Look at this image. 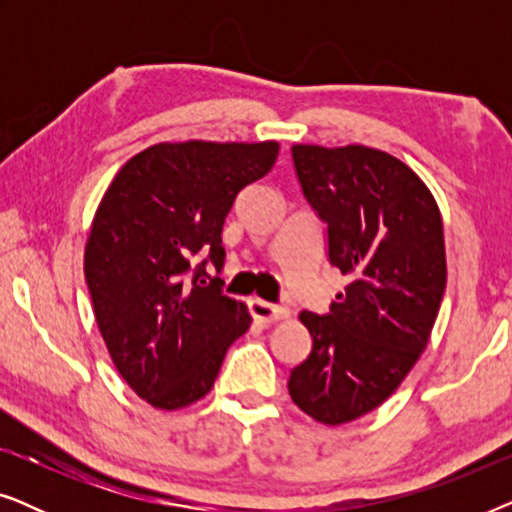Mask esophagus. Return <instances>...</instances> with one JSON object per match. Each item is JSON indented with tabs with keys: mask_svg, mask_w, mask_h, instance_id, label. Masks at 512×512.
<instances>
[{
	"mask_svg": "<svg viewBox=\"0 0 512 512\" xmlns=\"http://www.w3.org/2000/svg\"><path fill=\"white\" fill-rule=\"evenodd\" d=\"M249 312H251V317H254L256 321H261V324H277V321H284L286 317H289V310H286V307L265 303V300H261V298L249 300Z\"/></svg>",
	"mask_w": 512,
	"mask_h": 512,
	"instance_id": "esophagus-1",
	"label": "esophagus"
}]
</instances>
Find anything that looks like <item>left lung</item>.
<instances>
[{
  "mask_svg": "<svg viewBox=\"0 0 512 512\" xmlns=\"http://www.w3.org/2000/svg\"><path fill=\"white\" fill-rule=\"evenodd\" d=\"M303 193L326 221L328 258L349 275L328 314L300 312L312 352L289 394L326 426L382 405L429 345L447 284L443 216L403 160L370 146L293 144Z\"/></svg>",
  "mask_w": 512,
  "mask_h": 512,
  "instance_id": "obj_1",
  "label": "left lung"
}]
</instances>
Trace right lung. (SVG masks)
<instances>
[{
    "instance_id": "add662e5",
    "label": "right lung",
    "mask_w": 512,
    "mask_h": 512,
    "mask_svg": "<svg viewBox=\"0 0 512 512\" xmlns=\"http://www.w3.org/2000/svg\"><path fill=\"white\" fill-rule=\"evenodd\" d=\"M277 142H163L132 156L102 195L83 272L111 361L158 410L209 394L228 347L247 333L223 296L221 230L244 186L275 165ZM198 253L208 258L191 271Z\"/></svg>"
}]
</instances>
